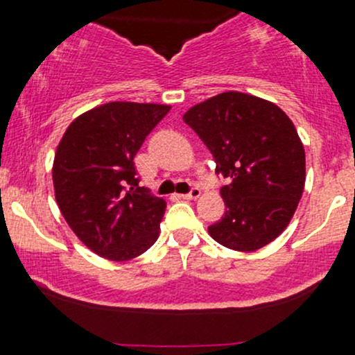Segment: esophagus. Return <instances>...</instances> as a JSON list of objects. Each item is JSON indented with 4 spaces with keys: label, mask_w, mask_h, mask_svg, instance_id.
I'll return each instance as SVG.
<instances>
[{
    "label": "esophagus",
    "mask_w": 355,
    "mask_h": 355,
    "mask_svg": "<svg viewBox=\"0 0 355 355\" xmlns=\"http://www.w3.org/2000/svg\"><path fill=\"white\" fill-rule=\"evenodd\" d=\"M200 194H202V192H200V189L194 187L191 192H189V194H182L180 198L182 199H189V200H196V199L200 198Z\"/></svg>",
    "instance_id": "obj_1"
}]
</instances>
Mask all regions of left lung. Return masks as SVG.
I'll list each match as a JSON object with an SVG mask.
<instances>
[{
	"label": "left lung",
	"mask_w": 355,
	"mask_h": 355,
	"mask_svg": "<svg viewBox=\"0 0 355 355\" xmlns=\"http://www.w3.org/2000/svg\"><path fill=\"white\" fill-rule=\"evenodd\" d=\"M184 121L199 135L230 184L225 216L207 228L228 249L252 252L280 237L306 184V153L295 125L275 103L227 91L194 105Z\"/></svg>",
	"instance_id": "8db88e82"
}]
</instances>
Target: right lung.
I'll list each match as a JSON object with an SVG mask.
<instances>
[{
    "mask_svg": "<svg viewBox=\"0 0 355 355\" xmlns=\"http://www.w3.org/2000/svg\"><path fill=\"white\" fill-rule=\"evenodd\" d=\"M171 106L113 101L78 114L53 161L55 198L78 241L110 261L141 256L159 237L164 199L139 187L134 157Z\"/></svg>",
    "mask_w": 355,
    "mask_h": 355,
    "instance_id": "right-lung-1",
    "label": "right lung"
}]
</instances>
